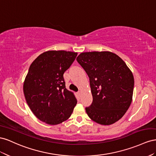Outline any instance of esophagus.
I'll use <instances>...</instances> for the list:
<instances>
[{
	"label": "esophagus",
	"instance_id": "1",
	"mask_svg": "<svg viewBox=\"0 0 156 156\" xmlns=\"http://www.w3.org/2000/svg\"><path fill=\"white\" fill-rule=\"evenodd\" d=\"M77 93H78V95L79 96H80V95H81V93H82V92H81L80 91H78Z\"/></svg>",
	"mask_w": 156,
	"mask_h": 156
}]
</instances>
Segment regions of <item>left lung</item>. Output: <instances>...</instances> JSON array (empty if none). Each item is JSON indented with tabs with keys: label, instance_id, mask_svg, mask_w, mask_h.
<instances>
[{
	"label": "left lung",
	"instance_id": "obj_1",
	"mask_svg": "<svg viewBox=\"0 0 156 156\" xmlns=\"http://www.w3.org/2000/svg\"><path fill=\"white\" fill-rule=\"evenodd\" d=\"M76 60L90 78L93 102L86 108L88 116L101 125L116 122L131 103V71L118 55L110 51L82 53Z\"/></svg>",
	"mask_w": 156,
	"mask_h": 156
}]
</instances>
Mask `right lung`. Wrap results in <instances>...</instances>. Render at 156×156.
I'll return each instance as SVG.
<instances>
[{
	"label": "right lung",
	"instance_id": "obj_1",
	"mask_svg": "<svg viewBox=\"0 0 156 156\" xmlns=\"http://www.w3.org/2000/svg\"><path fill=\"white\" fill-rule=\"evenodd\" d=\"M77 54L64 50L48 51L30 65L23 93L30 109L42 122L57 125L72 114L77 100L66 89L63 74Z\"/></svg>",
	"mask_w": 156,
	"mask_h": 156
}]
</instances>
